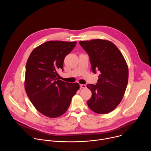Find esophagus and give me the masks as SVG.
<instances>
[{
    "label": "esophagus",
    "instance_id": "34e87169",
    "mask_svg": "<svg viewBox=\"0 0 151 151\" xmlns=\"http://www.w3.org/2000/svg\"><path fill=\"white\" fill-rule=\"evenodd\" d=\"M80 87H81L82 88H85L86 87H87V86H86L85 84H81L80 85Z\"/></svg>",
    "mask_w": 151,
    "mask_h": 151
}]
</instances>
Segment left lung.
I'll return each instance as SVG.
<instances>
[{"mask_svg": "<svg viewBox=\"0 0 151 151\" xmlns=\"http://www.w3.org/2000/svg\"><path fill=\"white\" fill-rule=\"evenodd\" d=\"M88 54L94 73L100 75L96 85L88 84L92 96L87 101L90 109L99 114H107L119 104L128 80L126 61L112 42L102 39L79 41Z\"/></svg>", "mask_w": 151, "mask_h": 151, "instance_id": "left-lung-1", "label": "left lung"}]
</instances>
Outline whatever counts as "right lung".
Segmentation results:
<instances>
[{
    "label": "right lung",
    "instance_id": "right-lung-1",
    "mask_svg": "<svg viewBox=\"0 0 151 151\" xmlns=\"http://www.w3.org/2000/svg\"><path fill=\"white\" fill-rule=\"evenodd\" d=\"M76 42L48 41L35 48L26 66L25 89L35 108L42 114L57 118L65 113L72 97L79 88L78 83L59 79L57 73L64 58Z\"/></svg>",
    "mask_w": 151,
    "mask_h": 151
}]
</instances>
